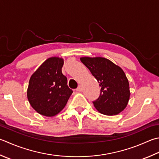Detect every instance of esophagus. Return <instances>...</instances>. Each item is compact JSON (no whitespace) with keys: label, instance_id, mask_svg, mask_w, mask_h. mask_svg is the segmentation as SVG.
Here are the masks:
<instances>
[{"label":"esophagus","instance_id":"esophagus-1","mask_svg":"<svg viewBox=\"0 0 159 159\" xmlns=\"http://www.w3.org/2000/svg\"><path fill=\"white\" fill-rule=\"evenodd\" d=\"M81 90H82L81 86L79 85V87H78V88H76V91H77V92H81Z\"/></svg>","mask_w":159,"mask_h":159}]
</instances>
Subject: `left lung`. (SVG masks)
I'll return each instance as SVG.
<instances>
[{
  "label": "left lung",
  "instance_id": "obj_1",
  "mask_svg": "<svg viewBox=\"0 0 159 159\" xmlns=\"http://www.w3.org/2000/svg\"><path fill=\"white\" fill-rule=\"evenodd\" d=\"M99 83L101 94L93 101L99 112L112 116L125 109L129 98V82L123 70L107 58H80Z\"/></svg>",
  "mask_w": 159,
  "mask_h": 159
}]
</instances>
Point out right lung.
I'll list each match as a JSON object with an SVG mask.
<instances>
[{"mask_svg": "<svg viewBox=\"0 0 159 159\" xmlns=\"http://www.w3.org/2000/svg\"><path fill=\"white\" fill-rule=\"evenodd\" d=\"M63 60L49 58L31 76L27 89L30 105L40 114L54 116L65 107L72 94L62 73Z\"/></svg>", "mask_w": 159, "mask_h": 159, "instance_id": "obj_1", "label": "right lung"}]
</instances>
